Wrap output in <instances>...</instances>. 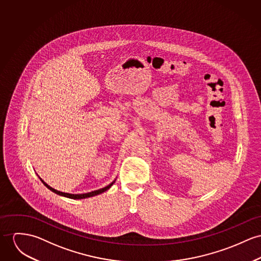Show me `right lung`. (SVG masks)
Returning <instances> with one entry per match:
<instances>
[{"label": "right lung", "mask_w": 261, "mask_h": 261, "mask_svg": "<svg viewBox=\"0 0 261 261\" xmlns=\"http://www.w3.org/2000/svg\"><path fill=\"white\" fill-rule=\"evenodd\" d=\"M39 178H40V177H39ZM40 180H41V181H42V184H43V185H44L48 190H50L51 192L56 193L57 195L61 196V197H65V198L72 199V200H81V199H86V198H90V197H94V196L100 195L102 193L106 192L107 190H109V189L111 188V186L115 182V180H114L112 182H111V184H109L108 186H106V187H104V188H102V189L96 190V191H93V192H90V193H86V194H68V193H63V192H60V191H58V190H56V189L51 188L50 186H48L44 180L41 179V178H40Z\"/></svg>", "instance_id": "add662e5"}]
</instances>
